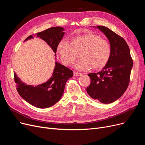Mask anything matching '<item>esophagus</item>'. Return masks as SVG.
<instances>
[{
	"label": "esophagus",
	"instance_id": "1",
	"mask_svg": "<svg viewBox=\"0 0 145 145\" xmlns=\"http://www.w3.org/2000/svg\"><path fill=\"white\" fill-rule=\"evenodd\" d=\"M73 75L74 76H81V75H82V73H79V72H73Z\"/></svg>",
	"mask_w": 145,
	"mask_h": 145
}]
</instances>
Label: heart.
Masks as SVG:
<instances>
[{
	"instance_id": "heart-1",
	"label": "heart",
	"mask_w": 145,
	"mask_h": 145,
	"mask_svg": "<svg viewBox=\"0 0 145 145\" xmlns=\"http://www.w3.org/2000/svg\"><path fill=\"white\" fill-rule=\"evenodd\" d=\"M60 60L65 65H71L80 52V58L73 66L78 70H88L91 67L99 69L108 63L111 56V46L100 36L89 33L73 38L72 43L66 39L61 40L57 47Z\"/></svg>"
}]
</instances>
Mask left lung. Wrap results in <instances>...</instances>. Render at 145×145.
Returning <instances> with one entry per match:
<instances>
[{"label": "left lung", "mask_w": 145, "mask_h": 145, "mask_svg": "<svg viewBox=\"0 0 145 145\" xmlns=\"http://www.w3.org/2000/svg\"><path fill=\"white\" fill-rule=\"evenodd\" d=\"M93 27L99 29L108 38L112 52L109 62L101 71L88 74L91 82L86 91L93 99L110 103L120 98L127 89L133 60L123 38L105 26Z\"/></svg>", "instance_id": "left-lung-1"}]
</instances>
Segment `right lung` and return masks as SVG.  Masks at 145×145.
Masks as SVG:
<instances>
[{
  "mask_svg": "<svg viewBox=\"0 0 145 145\" xmlns=\"http://www.w3.org/2000/svg\"><path fill=\"white\" fill-rule=\"evenodd\" d=\"M64 30L62 27H53L36 33V36L47 43L56 56L57 45L65 35ZM33 36H29L25 41L33 39ZM73 75L72 71L55 62V67L51 78L40 85L35 86L26 85L21 81L15 72L14 79L18 92L24 100L36 108L44 109L59 101L63 94L67 80Z\"/></svg>",
  "mask_w": 145,
  "mask_h": 145,
  "instance_id": "add662e5",
  "label": "right lung"
}]
</instances>
